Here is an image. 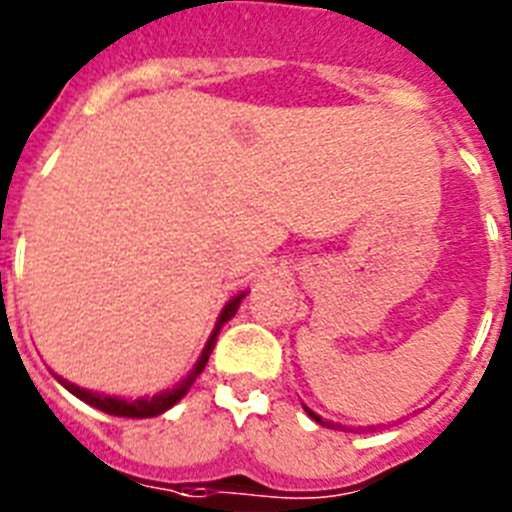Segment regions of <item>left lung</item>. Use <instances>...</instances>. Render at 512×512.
I'll list each match as a JSON object with an SVG mask.
<instances>
[{"mask_svg":"<svg viewBox=\"0 0 512 512\" xmlns=\"http://www.w3.org/2000/svg\"><path fill=\"white\" fill-rule=\"evenodd\" d=\"M307 413H310L312 420H318V423H323V418H320V415H315V413H312V410H307ZM323 425H325V423H323Z\"/></svg>","mask_w":512,"mask_h":512,"instance_id":"left-lung-1","label":"left lung"}]
</instances>
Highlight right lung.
<instances>
[{
	"label": "right lung",
	"instance_id": "right-lung-1",
	"mask_svg": "<svg viewBox=\"0 0 512 512\" xmlns=\"http://www.w3.org/2000/svg\"><path fill=\"white\" fill-rule=\"evenodd\" d=\"M243 297H246V295L233 297V300H230L228 305H225V310L220 312V318H217V325H215V330H212L210 341H207L205 351H202L200 361L194 364V369L187 374V377L182 379V382L176 384L174 390H166V392H161V395H156V397H143V400H117V397H107V395H97V392L81 390V387H76V384L66 382V379H58V382H61L63 387H66V390L71 392V395H76V397H79V400L89 402L92 408L102 410V413H107V415H117V418H153V415L166 413V410H169L171 405H176V402H179L184 395H187V390L194 384V379H197L202 374V369H205L207 359H210V354H212V348H215L217 333H220V328H223V325L228 323L230 318H233L235 310H238V305H241Z\"/></svg>",
	"mask_w": 512,
	"mask_h": 512
}]
</instances>
